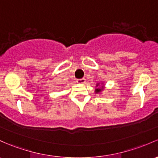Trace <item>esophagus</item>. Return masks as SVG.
Masks as SVG:
<instances>
[{"label":"esophagus","instance_id":"obj_1","mask_svg":"<svg viewBox=\"0 0 158 158\" xmlns=\"http://www.w3.org/2000/svg\"><path fill=\"white\" fill-rule=\"evenodd\" d=\"M85 82H86V80H85V79H78L77 80V82L78 83H80V84H85Z\"/></svg>","mask_w":158,"mask_h":158}]
</instances>
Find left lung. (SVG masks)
<instances>
[{"instance_id": "8db88e82", "label": "left lung", "mask_w": 158, "mask_h": 158, "mask_svg": "<svg viewBox=\"0 0 158 158\" xmlns=\"http://www.w3.org/2000/svg\"><path fill=\"white\" fill-rule=\"evenodd\" d=\"M98 84L97 85V86H98ZM103 89H104V87H103V86H102V87H101V89H95V92H96V93L100 92H101V91L103 90Z\"/></svg>"}]
</instances>
